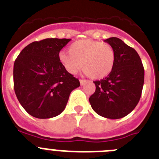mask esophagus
<instances>
[{"label": "esophagus", "mask_w": 159, "mask_h": 159, "mask_svg": "<svg viewBox=\"0 0 159 159\" xmlns=\"http://www.w3.org/2000/svg\"><path fill=\"white\" fill-rule=\"evenodd\" d=\"M80 82L81 85H84V84L87 82V80H80Z\"/></svg>", "instance_id": "esophagus-1"}]
</instances>
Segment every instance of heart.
I'll list each match as a JSON object with an SVG mask.
<instances>
[{
  "label": "heart",
  "mask_w": 159,
  "mask_h": 159,
  "mask_svg": "<svg viewBox=\"0 0 159 159\" xmlns=\"http://www.w3.org/2000/svg\"><path fill=\"white\" fill-rule=\"evenodd\" d=\"M58 59L64 69L75 74L84 67V73L95 80L107 76L116 63V52L109 43L92 40H81L72 43L69 52L61 50Z\"/></svg>",
  "instance_id": "1"
}]
</instances>
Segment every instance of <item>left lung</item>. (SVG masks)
<instances>
[{"label":"left lung","instance_id":"1","mask_svg":"<svg viewBox=\"0 0 159 159\" xmlns=\"http://www.w3.org/2000/svg\"><path fill=\"white\" fill-rule=\"evenodd\" d=\"M104 42L113 47L116 63L106 78L94 81L95 93L89 98L92 109L102 117L121 119L134 110L141 97L144 68L137 52L117 37Z\"/></svg>","mask_w":159,"mask_h":159}]
</instances>
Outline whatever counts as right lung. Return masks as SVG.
I'll return each instance as SVG.
<instances>
[{"label":"right lung","instance_id":"right-lung-1","mask_svg":"<svg viewBox=\"0 0 159 159\" xmlns=\"http://www.w3.org/2000/svg\"><path fill=\"white\" fill-rule=\"evenodd\" d=\"M71 39L48 38L29 43L20 52L13 67L14 91L29 115L50 119L65 109L78 79L59 61L60 51Z\"/></svg>","mask_w":159,"mask_h":159}]
</instances>
